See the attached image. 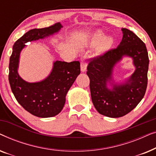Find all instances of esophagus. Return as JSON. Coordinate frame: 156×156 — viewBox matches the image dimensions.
<instances>
[{"instance_id": "34e87169", "label": "esophagus", "mask_w": 156, "mask_h": 156, "mask_svg": "<svg viewBox=\"0 0 156 156\" xmlns=\"http://www.w3.org/2000/svg\"><path fill=\"white\" fill-rule=\"evenodd\" d=\"M87 67V65L86 62H85L84 60H83V59H82V61H81V64H80L81 72H86Z\"/></svg>"}]
</instances>
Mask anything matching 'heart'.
I'll use <instances>...</instances> for the list:
<instances>
[{
	"instance_id": "obj_1",
	"label": "heart",
	"mask_w": 156,
	"mask_h": 156,
	"mask_svg": "<svg viewBox=\"0 0 156 156\" xmlns=\"http://www.w3.org/2000/svg\"><path fill=\"white\" fill-rule=\"evenodd\" d=\"M114 44V40L112 37H106L101 30H97L90 36L86 41L81 43L82 47H94L97 45L95 50L96 55H101L106 52L112 48Z\"/></svg>"
}]
</instances>
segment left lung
I'll return each instance as SVG.
<instances>
[{"label": "left lung", "mask_w": 156, "mask_h": 156, "mask_svg": "<svg viewBox=\"0 0 156 156\" xmlns=\"http://www.w3.org/2000/svg\"><path fill=\"white\" fill-rule=\"evenodd\" d=\"M122 40L116 48L94 58L87 66L92 103L100 114L119 118L131 112L144 98L148 84L149 59L146 44L135 33L122 28ZM123 57L133 60L135 71L117 82L114 67Z\"/></svg>", "instance_id": "8db88e82"}]
</instances>
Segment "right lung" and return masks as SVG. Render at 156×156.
<instances>
[{"instance_id":"add662e5","label":"right lung","mask_w":156,"mask_h":156,"mask_svg":"<svg viewBox=\"0 0 156 156\" xmlns=\"http://www.w3.org/2000/svg\"><path fill=\"white\" fill-rule=\"evenodd\" d=\"M62 27L57 23L48 27L30 30L15 42L10 57L8 79L15 97L27 112L40 118L55 116L62 110L66 95L80 74V63L55 61L52 71L45 79L28 82L18 74L20 52L27 42L54 35Z\"/></svg>"}]
</instances>
